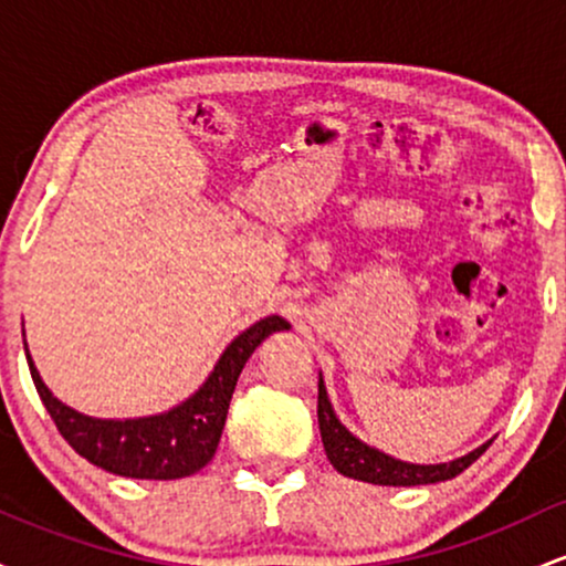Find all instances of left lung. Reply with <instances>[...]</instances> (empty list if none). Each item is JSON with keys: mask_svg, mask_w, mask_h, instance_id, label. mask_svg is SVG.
Listing matches in <instances>:
<instances>
[{"mask_svg": "<svg viewBox=\"0 0 566 566\" xmlns=\"http://www.w3.org/2000/svg\"><path fill=\"white\" fill-rule=\"evenodd\" d=\"M319 431L324 441V452H327L329 463L337 473L348 479H359L367 484H382V486H418V484H437L447 482V479L463 473L473 460L482 458V452L492 441L479 447L463 458L452 460V463H439V465H418V463H405V460H396L391 454L375 450V447L365 444L361 439H356L346 426L337 420L333 405L327 399V388L319 378Z\"/></svg>", "mask_w": 566, "mask_h": 566, "instance_id": "obj_1", "label": "left lung"}]
</instances>
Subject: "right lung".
Listing matches in <instances>:
<instances>
[{
	"mask_svg": "<svg viewBox=\"0 0 566 566\" xmlns=\"http://www.w3.org/2000/svg\"><path fill=\"white\" fill-rule=\"evenodd\" d=\"M279 329H290L282 316H265L255 322L242 335L233 337L210 378L191 399L165 415L135 420H101L76 412L50 394L31 361L29 348H25V359H29L39 399L48 407L61 437L84 460L116 476L184 479L201 471L212 460L220 433H223L226 415H229L233 388L247 359L265 337Z\"/></svg>",
	"mask_w": 566,
	"mask_h": 566,
	"instance_id": "right-lung-1",
	"label": "right lung"
}]
</instances>
